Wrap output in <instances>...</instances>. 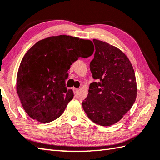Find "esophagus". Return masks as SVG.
<instances>
[{"mask_svg": "<svg viewBox=\"0 0 160 160\" xmlns=\"http://www.w3.org/2000/svg\"><path fill=\"white\" fill-rule=\"evenodd\" d=\"M73 92H74L75 93H77L78 92V91H79V89H78V88H75V87H73Z\"/></svg>", "mask_w": 160, "mask_h": 160, "instance_id": "obj_1", "label": "esophagus"}]
</instances>
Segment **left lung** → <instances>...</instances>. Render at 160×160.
<instances>
[{
    "label": "left lung",
    "mask_w": 160,
    "mask_h": 160,
    "mask_svg": "<svg viewBox=\"0 0 160 160\" xmlns=\"http://www.w3.org/2000/svg\"><path fill=\"white\" fill-rule=\"evenodd\" d=\"M96 51L90 71L97 82L90 84L82 108L93 123L112 126L123 118L137 97V82L132 64L117 47L93 39Z\"/></svg>",
    "instance_id": "left-lung-1"
}]
</instances>
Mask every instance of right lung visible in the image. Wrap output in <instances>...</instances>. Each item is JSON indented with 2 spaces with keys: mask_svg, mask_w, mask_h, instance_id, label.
<instances>
[{
  "mask_svg": "<svg viewBox=\"0 0 160 160\" xmlns=\"http://www.w3.org/2000/svg\"><path fill=\"white\" fill-rule=\"evenodd\" d=\"M90 40L67 35L51 37L37 42L21 60L17 92L26 113L41 123L59 118L73 98L66 87L71 65L78 58L93 52Z\"/></svg>",
  "mask_w": 160,
  "mask_h": 160,
  "instance_id": "1",
  "label": "right lung"
}]
</instances>
